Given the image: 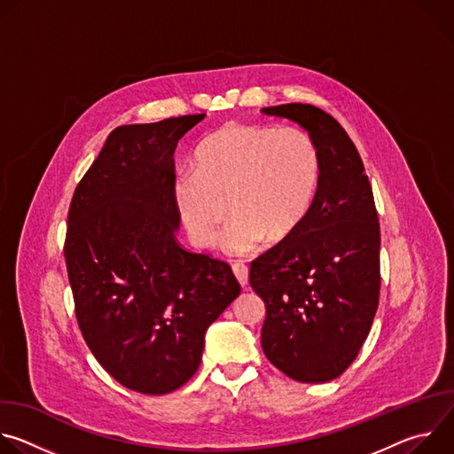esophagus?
Returning a JSON list of instances; mask_svg holds the SVG:
<instances>
[{
  "label": "esophagus",
  "instance_id": "34e87169",
  "mask_svg": "<svg viewBox=\"0 0 454 454\" xmlns=\"http://www.w3.org/2000/svg\"><path fill=\"white\" fill-rule=\"evenodd\" d=\"M231 270H233V275L237 277L239 284L242 287H246L247 286V266L242 262H235V264H231Z\"/></svg>",
  "mask_w": 454,
  "mask_h": 454
}]
</instances>
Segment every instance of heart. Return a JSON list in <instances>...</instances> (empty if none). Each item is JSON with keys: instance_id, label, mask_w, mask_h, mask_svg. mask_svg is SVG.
Here are the masks:
<instances>
[{"instance_id": "b5f03b06", "label": "heart", "mask_w": 454, "mask_h": 454, "mask_svg": "<svg viewBox=\"0 0 454 454\" xmlns=\"http://www.w3.org/2000/svg\"><path fill=\"white\" fill-rule=\"evenodd\" d=\"M321 177L314 138L300 127L226 123L208 135L193 154V168L172 184L176 210L198 246L224 235L231 254H249L268 239L293 237L309 217Z\"/></svg>"}]
</instances>
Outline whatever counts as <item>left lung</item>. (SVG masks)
I'll return each mask as SVG.
<instances>
[{
    "instance_id": "1",
    "label": "left lung",
    "mask_w": 454,
    "mask_h": 454,
    "mask_svg": "<svg viewBox=\"0 0 454 454\" xmlns=\"http://www.w3.org/2000/svg\"><path fill=\"white\" fill-rule=\"evenodd\" d=\"M262 113L300 123L314 138L321 177L298 231L251 262L266 303L262 350L287 377L327 382L363 347L379 305L380 230L363 160L329 113L282 104Z\"/></svg>"
}]
</instances>
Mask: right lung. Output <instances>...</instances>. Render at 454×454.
<instances>
[{"mask_svg": "<svg viewBox=\"0 0 454 454\" xmlns=\"http://www.w3.org/2000/svg\"><path fill=\"white\" fill-rule=\"evenodd\" d=\"M203 118L116 127L68 210L64 258L82 338L113 379L145 395L196 373L207 329L240 294L226 262L176 237L174 151Z\"/></svg>", "mask_w": 454, "mask_h": 454, "instance_id": "obj_1", "label": "right lung"}]
</instances>
